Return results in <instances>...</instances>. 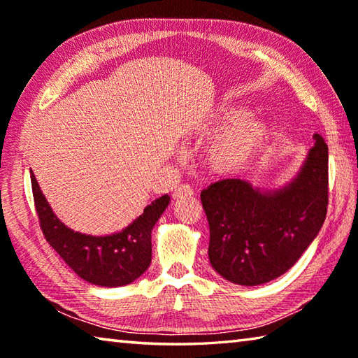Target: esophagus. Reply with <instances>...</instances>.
I'll return each mask as SVG.
<instances>
[{"label":"esophagus","mask_w":358,"mask_h":358,"mask_svg":"<svg viewBox=\"0 0 358 358\" xmlns=\"http://www.w3.org/2000/svg\"><path fill=\"white\" fill-rule=\"evenodd\" d=\"M194 194V189L192 186L189 185H178L177 187H175L173 191V197L175 199H181V197H189Z\"/></svg>","instance_id":"1"}]
</instances>
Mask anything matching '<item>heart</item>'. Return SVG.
Masks as SVG:
<instances>
[{
  "label": "heart",
  "mask_w": 358,
  "mask_h": 358,
  "mask_svg": "<svg viewBox=\"0 0 358 358\" xmlns=\"http://www.w3.org/2000/svg\"><path fill=\"white\" fill-rule=\"evenodd\" d=\"M248 112L235 104L217 106L210 124H226L210 142L207 164L216 173H232L251 162L265 148L271 136V126L266 120L246 115ZM205 129H210L207 126Z\"/></svg>",
  "instance_id": "b5f03b06"
}]
</instances>
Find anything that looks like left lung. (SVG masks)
Wrapping results in <instances>:
<instances>
[{
    "mask_svg": "<svg viewBox=\"0 0 358 358\" xmlns=\"http://www.w3.org/2000/svg\"><path fill=\"white\" fill-rule=\"evenodd\" d=\"M316 143L299 175L276 191L227 178L201 192L210 226V264L240 286H259L294 266L317 237L329 205V147Z\"/></svg>",
    "mask_w": 358,
    "mask_h": 358,
    "instance_id": "8db88e82",
    "label": "left lung"
}]
</instances>
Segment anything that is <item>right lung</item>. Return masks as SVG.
<instances>
[{
    "label": "right lung",
    "instance_id": "obj_1",
    "mask_svg": "<svg viewBox=\"0 0 358 358\" xmlns=\"http://www.w3.org/2000/svg\"><path fill=\"white\" fill-rule=\"evenodd\" d=\"M31 186L42 234L82 280L94 286L118 287L145 273L151 262V230L171 202L167 194L147 205L143 213L121 232L93 237L74 232L58 220L33 173Z\"/></svg>",
    "mask_w": 358,
    "mask_h": 358
}]
</instances>
